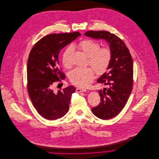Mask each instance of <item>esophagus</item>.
Here are the masks:
<instances>
[{"label": "esophagus", "instance_id": "34e87169", "mask_svg": "<svg viewBox=\"0 0 159 159\" xmlns=\"http://www.w3.org/2000/svg\"><path fill=\"white\" fill-rule=\"evenodd\" d=\"M87 91L86 89H84V88H78L76 89V91L77 92H86Z\"/></svg>", "mask_w": 159, "mask_h": 159}]
</instances>
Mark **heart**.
Listing matches in <instances>:
<instances>
[{"mask_svg": "<svg viewBox=\"0 0 159 159\" xmlns=\"http://www.w3.org/2000/svg\"><path fill=\"white\" fill-rule=\"evenodd\" d=\"M77 46L88 56V64L94 68L97 75H102L107 70L112 57L111 51L109 47H100L98 42L91 39L81 41ZM72 51V48L68 46L62 54V63L65 68L71 67L70 56ZM93 69L90 67L75 68L69 74L71 83L79 87L85 86L95 78Z\"/></svg>", "mask_w": 159, "mask_h": 159, "instance_id": "obj_1", "label": "heart"}]
</instances>
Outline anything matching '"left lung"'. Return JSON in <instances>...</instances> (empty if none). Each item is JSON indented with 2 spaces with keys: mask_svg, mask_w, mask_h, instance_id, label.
I'll return each mask as SVG.
<instances>
[{
  "mask_svg": "<svg viewBox=\"0 0 159 159\" xmlns=\"http://www.w3.org/2000/svg\"><path fill=\"white\" fill-rule=\"evenodd\" d=\"M86 36L106 40L110 43L112 57L108 70L97 80L108 88L98 91L100 102L92 108L97 117L106 120L116 116L125 106L133 89L134 67L130 51L117 35L105 30H89Z\"/></svg>",
  "mask_w": 159,
  "mask_h": 159,
  "instance_id": "1",
  "label": "left lung"
}]
</instances>
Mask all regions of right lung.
<instances>
[{
	"mask_svg": "<svg viewBox=\"0 0 159 159\" xmlns=\"http://www.w3.org/2000/svg\"><path fill=\"white\" fill-rule=\"evenodd\" d=\"M80 35L78 32L49 34L39 40L30 52L27 89L34 107L46 119H57L68 111L75 87L70 86L54 92L53 86L66 78L59 65L60 51Z\"/></svg>",
	"mask_w": 159,
	"mask_h": 159,
	"instance_id": "obj_1",
	"label": "right lung"
}]
</instances>
